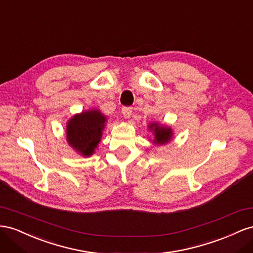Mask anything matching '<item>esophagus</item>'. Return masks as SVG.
<instances>
[{
  "label": "esophagus",
  "mask_w": 253,
  "mask_h": 253,
  "mask_svg": "<svg viewBox=\"0 0 253 253\" xmlns=\"http://www.w3.org/2000/svg\"><path fill=\"white\" fill-rule=\"evenodd\" d=\"M122 113L125 118H130V115L132 114V108L131 107H123Z\"/></svg>",
  "instance_id": "obj_1"
}]
</instances>
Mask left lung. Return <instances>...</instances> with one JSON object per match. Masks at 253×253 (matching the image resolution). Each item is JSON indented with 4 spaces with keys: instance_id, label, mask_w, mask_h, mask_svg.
Segmentation results:
<instances>
[{
    "instance_id": "8db88e82",
    "label": "left lung",
    "mask_w": 253,
    "mask_h": 253,
    "mask_svg": "<svg viewBox=\"0 0 253 253\" xmlns=\"http://www.w3.org/2000/svg\"><path fill=\"white\" fill-rule=\"evenodd\" d=\"M150 129H153L155 133V141L158 144L168 143L171 138V130L169 128L160 127L158 124H150Z\"/></svg>"
}]
</instances>
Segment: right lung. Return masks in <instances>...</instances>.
I'll return each mask as SVG.
<instances>
[{"label":"right lung","instance_id":"1","mask_svg":"<svg viewBox=\"0 0 253 253\" xmlns=\"http://www.w3.org/2000/svg\"><path fill=\"white\" fill-rule=\"evenodd\" d=\"M105 122L106 118L97 110L75 115L67 127L70 145L83 156L92 155L100 141Z\"/></svg>","mask_w":253,"mask_h":253}]
</instances>
